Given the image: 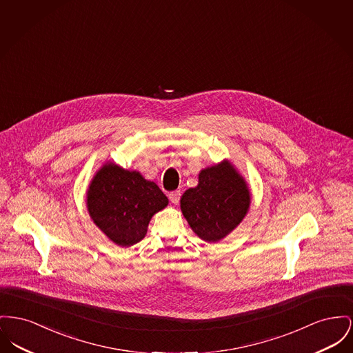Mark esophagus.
<instances>
[{
  "mask_svg": "<svg viewBox=\"0 0 353 353\" xmlns=\"http://www.w3.org/2000/svg\"><path fill=\"white\" fill-rule=\"evenodd\" d=\"M168 196H169V200H170L172 204H177V203L180 201L181 192H180V190H173V192H170Z\"/></svg>",
  "mask_w": 353,
  "mask_h": 353,
  "instance_id": "34e87169",
  "label": "esophagus"
}]
</instances>
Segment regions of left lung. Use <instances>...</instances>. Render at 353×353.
I'll use <instances>...</instances> for the list:
<instances>
[{
    "instance_id": "8db88e82",
    "label": "left lung",
    "mask_w": 353,
    "mask_h": 353,
    "mask_svg": "<svg viewBox=\"0 0 353 353\" xmlns=\"http://www.w3.org/2000/svg\"><path fill=\"white\" fill-rule=\"evenodd\" d=\"M245 179L229 160L199 173V184L189 188L180 208L192 230L207 243H219L240 225L250 207Z\"/></svg>"
}]
</instances>
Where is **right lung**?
<instances>
[{
  "mask_svg": "<svg viewBox=\"0 0 353 353\" xmlns=\"http://www.w3.org/2000/svg\"><path fill=\"white\" fill-rule=\"evenodd\" d=\"M169 204L156 183L137 170L106 161L86 190L92 221L119 247L128 248L145 237L150 219Z\"/></svg>",
  "mask_w": 353,
  "mask_h": 353,
  "instance_id": "1",
  "label": "right lung"
}]
</instances>
